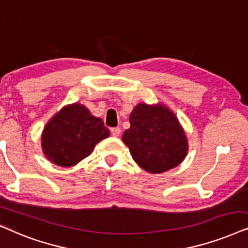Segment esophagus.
<instances>
[{
	"label": "esophagus",
	"mask_w": 248,
	"mask_h": 248,
	"mask_svg": "<svg viewBox=\"0 0 248 248\" xmlns=\"http://www.w3.org/2000/svg\"><path fill=\"white\" fill-rule=\"evenodd\" d=\"M111 134H112V136H114V137H118V136H120V134H121V129L119 127H114V128H112L111 129Z\"/></svg>",
	"instance_id": "34e87169"
}]
</instances>
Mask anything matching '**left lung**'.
Segmentation results:
<instances>
[{"label":"left lung","instance_id":"1","mask_svg":"<svg viewBox=\"0 0 248 248\" xmlns=\"http://www.w3.org/2000/svg\"><path fill=\"white\" fill-rule=\"evenodd\" d=\"M122 140L144 170L162 173L177 167L187 154V138L176 115L163 105L138 104Z\"/></svg>","mask_w":248,"mask_h":248}]
</instances>
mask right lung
Returning a JSON list of instances; mask_svg holds the SVG:
<instances>
[{"label": "right lung", "mask_w": 248, "mask_h": 248, "mask_svg": "<svg viewBox=\"0 0 248 248\" xmlns=\"http://www.w3.org/2000/svg\"><path fill=\"white\" fill-rule=\"evenodd\" d=\"M110 131L100 118L78 103L62 108L47 122L42 135L46 157L61 167H72L87 157Z\"/></svg>", "instance_id": "obj_1"}]
</instances>
